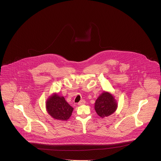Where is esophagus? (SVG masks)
<instances>
[{
	"mask_svg": "<svg viewBox=\"0 0 161 161\" xmlns=\"http://www.w3.org/2000/svg\"><path fill=\"white\" fill-rule=\"evenodd\" d=\"M86 103V101H85V100H83V99H82V100H81L78 103V105H84V104H85Z\"/></svg>",
	"mask_w": 161,
	"mask_h": 161,
	"instance_id": "esophagus-1",
	"label": "esophagus"
}]
</instances>
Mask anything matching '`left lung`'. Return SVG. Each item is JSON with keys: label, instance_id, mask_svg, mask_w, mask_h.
I'll use <instances>...</instances> for the list:
<instances>
[{"label": "left lung", "instance_id": "left-lung-1", "mask_svg": "<svg viewBox=\"0 0 161 161\" xmlns=\"http://www.w3.org/2000/svg\"><path fill=\"white\" fill-rule=\"evenodd\" d=\"M117 107L116 100L110 93L104 92L96 100L95 103V109L97 114L105 117L112 114Z\"/></svg>", "mask_w": 161, "mask_h": 161}]
</instances>
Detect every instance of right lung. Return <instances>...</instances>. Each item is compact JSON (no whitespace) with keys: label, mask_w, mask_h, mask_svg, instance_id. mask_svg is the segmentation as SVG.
I'll list each match as a JSON object with an SVG mask.
<instances>
[{"label":"right lung","mask_w":161,"mask_h":161,"mask_svg":"<svg viewBox=\"0 0 161 161\" xmlns=\"http://www.w3.org/2000/svg\"><path fill=\"white\" fill-rule=\"evenodd\" d=\"M46 108L52 117L60 120H67L73 111V108L65 101L64 97H59L56 94L48 99Z\"/></svg>","instance_id":"1"}]
</instances>
